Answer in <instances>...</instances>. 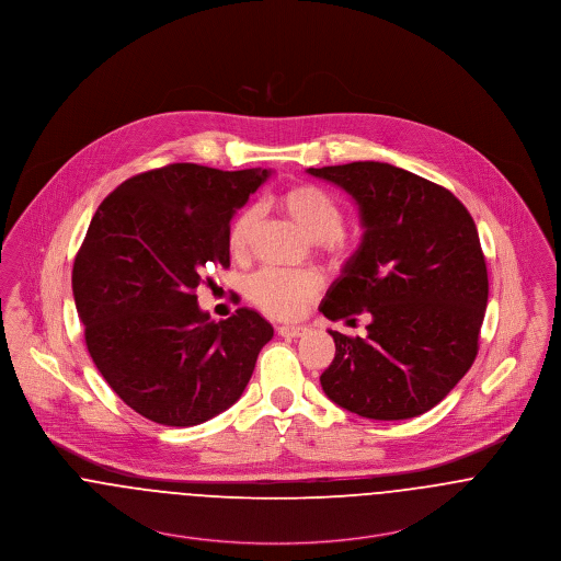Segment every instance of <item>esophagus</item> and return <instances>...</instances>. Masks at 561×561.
Instances as JSON below:
<instances>
[{"label":"esophagus","instance_id":"obj_1","mask_svg":"<svg viewBox=\"0 0 561 561\" xmlns=\"http://www.w3.org/2000/svg\"><path fill=\"white\" fill-rule=\"evenodd\" d=\"M277 334L286 336V339H297V336L305 334V329L302 327H279Z\"/></svg>","mask_w":561,"mask_h":561}]
</instances>
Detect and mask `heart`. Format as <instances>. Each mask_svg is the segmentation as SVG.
Wrapping results in <instances>:
<instances>
[{"label": "heart", "mask_w": 561, "mask_h": 561, "mask_svg": "<svg viewBox=\"0 0 561 561\" xmlns=\"http://www.w3.org/2000/svg\"><path fill=\"white\" fill-rule=\"evenodd\" d=\"M277 209L302 232L330 261H345L352 254V241L343 231V211L327 191L313 184H295L275 197ZM261 227L259 207H243L229 227V250L243 259ZM322 290V279L313 271L279 273L261 271L248 282V298L273 318L290 320Z\"/></svg>", "instance_id": "obj_1"}]
</instances>
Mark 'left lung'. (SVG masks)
Returning <instances> with one entry per match:
<instances>
[{
	"label": "left lung",
	"mask_w": 561,
	"mask_h": 561,
	"mask_svg": "<svg viewBox=\"0 0 561 561\" xmlns=\"http://www.w3.org/2000/svg\"><path fill=\"white\" fill-rule=\"evenodd\" d=\"M356 201L364 237L320 311L366 336L330 330L334 358L320 383L368 420L417 417L449 394L479 352L488 266L472 216L447 188L407 169L358 161L309 167Z\"/></svg>",
	"instance_id": "left-lung-1"
}]
</instances>
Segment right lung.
Wrapping results in <instances>:
<instances>
[{"label":"right lung","mask_w":561,"mask_h":561,"mask_svg":"<svg viewBox=\"0 0 561 561\" xmlns=\"http://www.w3.org/2000/svg\"><path fill=\"white\" fill-rule=\"evenodd\" d=\"M268 175L173 163L123 182L91 220L71 271L87 347L150 422L184 428L227 411L273 336L248 307L209 320L195 295L207 271L231 264V218Z\"/></svg>","instance_id":"right-lung-1"}]
</instances>
